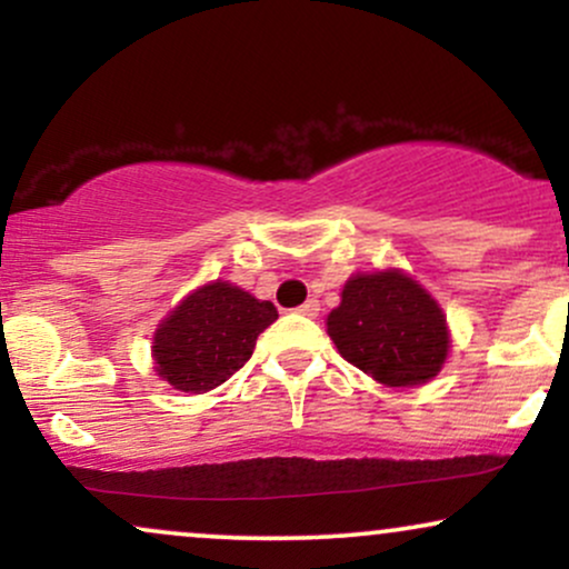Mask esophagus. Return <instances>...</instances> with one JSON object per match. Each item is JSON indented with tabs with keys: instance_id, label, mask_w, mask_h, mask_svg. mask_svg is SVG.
Wrapping results in <instances>:
<instances>
[{
	"instance_id": "34e87169",
	"label": "esophagus",
	"mask_w": 569,
	"mask_h": 569,
	"mask_svg": "<svg viewBox=\"0 0 569 569\" xmlns=\"http://www.w3.org/2000/svg\"><path fill=\"white\" fill-rule=\"evenodd\" d=\"M318 310H321V305H318V299H307L305 305L297 307L299 316H305V318H316Z\"/></svg>"
}]
</instances>
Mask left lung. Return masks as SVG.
Masks as SVG:
<instances>
[{
	"label": "left lung",
	"instance_id": "obj_1",
	"mask_svg": "<svg viewBox=\"0 0 569 569\" xmlns=\"http://www.w3.org/2000/svg\"><path fill=\"white\" fill-rule=\"evenodd\" d=\"M339 356L388 388H417L447 363L452 335L447 316L409 272H356L326 318Z\"/></svg>",
	"mask_w": 569,
	"mask_h": 569
}]
</instances>
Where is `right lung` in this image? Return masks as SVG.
Wrapping results in <instances>:
<instances>
[{
    "instance_id": "1",
    "label": "right lung",
    "mask_w": 569,
    "mask_h": 569,
    "mask_svg": "<svg viewBox=\"0 0 569 569\" xmlns=\"http://www.w3.org/2000/svg\"><path fill=\"white\" fill-rule=\"evenodd\" d=\"M276 318L272 302H262L230 280H208L154 329V371L181 393H208L243 367L257 337Z\"/></svg>"
}]
</instances>
